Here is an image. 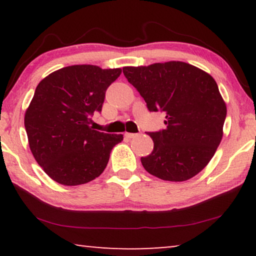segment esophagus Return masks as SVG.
I'll use <instances>...</instances> for the list:
<instances>
[{
  "instance_id": "34e87169",
  "label": "esophagus",
  "mask_w": 256,
  "mask_h": 256,
  "mask_svg": "<svg viewBox=\"0 0 256 256\" xmlns=\"http://www.w3.org/2000/svg\"><path fill=\"white\" fill-rule=\"evenodd\" d=\"M136 135H138V134H134V132H126V134H124V136L127 138H135Z\"/></svg>"
}]
</instances>
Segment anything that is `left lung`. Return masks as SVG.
<instances>
[{
  "label": "left lung",
  "mask_w": 256,
  "mask_h": 256,
  "mask_svg": "<svg viewBox=\"0 0 256 256\" xmlns=\"http://www.w3.org/2000/svg\"><path fill=\"white\" fill-rule=\"evenodd\" d=\"M122 70L148 110L166 113V128L148 132L154 150L141 157L143 168L170 182L188 180L200 172L220 144L227 113L216 80L183 62Z\"/></svg>",
  "instance_id": "obj_1"
}]
</instances>
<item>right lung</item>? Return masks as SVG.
<instances>
[{
  "label": "right lung",
  "instance_id": "add662e5",
  "mask_svg": "<svg viewBox=\"0 0 256 256\" xmlns=\"http://www.w3.org/2000/svg\"><path fill=\"white\" fill-rule=\"evenodd\" d=\"M120 74L121 68L73 65L38 84L24 126L34 160L57 183L74 186L96 180L107 166L113 146L124 140L121 134L90 126Z\"/></svg>",
  "mask_w": 256,
  "mask_h": 256
}]
</instances>
